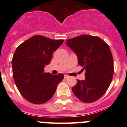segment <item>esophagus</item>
<instances>
[{"label":"esophagus","instance_id":"obj_1","mask_svg":"<svg viewBox=\"0 0 127 127\" xmlns=\"http://www.w3.org/2000/svg\"><path fill=\"white\" fill-rule=\"evenodd\" d=\"M68 77H69V76H67V75H65V76H64V78H65V79H67Z\"/></svg>","mask_w":127,"mask_h":127}]
</instances>
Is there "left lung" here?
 Returning a JSON list of instances; mask_svg holds the SVG:
<instances>
[{"label": "left lung", "mask_w": 127, "mask_h": 127, "mask_svg": "<svg viewBox=\"0 0 127 127\" xmlns=\"http://www.w3.org/2000/svg\"><path fill=\"white\" fill-rule=\"evenodd\" d=\"M67 44L86 70L85 80L77 79L72 91L82 102L92 103L104 95L112 81L114 62L108 44L98 37L81 35L68 39Z\"/></svg>", "instance_id": "1"}]
</instances>
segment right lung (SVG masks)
Instances as JSON below:
<instances>
[{"label": "right lung", "mask_w": 127, "mask_h": 127, "mask_svg": "<svg viewBox=\"0 0 127 127\" xmlns=\"http://www.w3.org/2000/svg\"><path fill=\"white\" fill-rule=\"evenodd\" d=\"M64 41L36 35L16 48L12 59L13 78L20 94L30 102H48L64 79L63 74L52 75L44 70L51 62L53 53Z\"/></svg>", "instance_id": "right-lung-1"}]
</instances>
